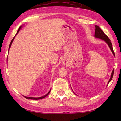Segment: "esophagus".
<instances>
[{"mask_svg":"<svg viewBox=\"0 0 121 121\" xmlns=\"http://www.w3.org/2000/svg\"><path fill=\"white\" fill-rule=\"evenodd\" d=\"M62 62L63 64H66V63H67V62H68V61H67V60H65H65H63L62 61Z\"/></svg>","mask_w":121,"mask_h":121,"instance_id":"esophagus-1","label":"esophagus"}]
</instances>
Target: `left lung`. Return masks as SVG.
I'll return each mask as SVG.
<instances>
[{
    "mask_svg": "<svg viewBox=\"0 0 121 121\" xmlns=\"http://www.w3.org/2000/svg\"><path fill=\"white\" fill-rule=\"evenodd\" d=\"M95 36L96 38H100L102 40H105V42L107 43V44L108 45V46H109L110 50L112 51V53H113L114 55H115V53H114V50H113V48H112V43H111V42H110V40L109 39V38H108V37L104 33L103 31H102V30L100 28L99 26H95ZM114 69L112 71L111 77H110V78L109 80V81H108V83L110 82V81H111L112 78V77H113V75H114Z\"/></svg>",
    "mask_w": 121,
    "mask_h": 121,
    "instance_id": "1",
    "label": "left lung"
}]
</instances>
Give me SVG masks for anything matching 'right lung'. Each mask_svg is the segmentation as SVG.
Here are the masks:
<instances>
[{
    "instance_id": "1",
    "label": "right lung",
    "mask_w": 121,
    "mask_h": 121,
    "mask_svg": "<svg viewBox=\"0 0 121 121\" xmlns=\"http://www.w3.org/2000/svg\"><path fill=\"white\" fill-rule=\"evenodd\" d=\"M21 27H22V26H20V28H19V30H18V31H17V33L16 34V35H15V36L17 34V33L18 32H19V31H20V29L21 28ZM14 38H15V37H14L12 39V41H11V43H10V44H9V48H11V45H12V42H13V40H14ZM50 91H49V92H48V93H47L46 95H44V96H43V97H39V98H34V97H25V96H24V97H25L26 99H32V100H39V99H43V98H45V97H46L47 95H48L49 93H50Z\"/></svg>"
}]
</instances>
